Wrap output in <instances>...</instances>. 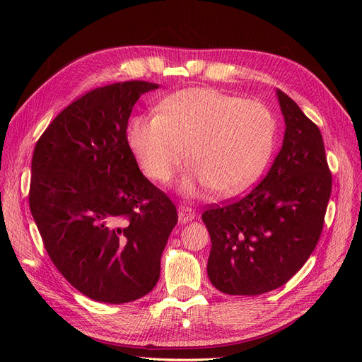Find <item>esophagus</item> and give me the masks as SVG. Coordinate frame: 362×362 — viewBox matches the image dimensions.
Returning a JSON list of instances; mask_svg holds the SVG:
<instances>
[{
  "label": "esophagus",
  "instance_id": "1",
  "mask_svg": "<svg viewBox=\"0 0 362 362\" xmlns=\"http://www.w3.org/2000/svg\"><path fill=\"white\" fill-rule=\"evenodd\" d=\"M194 218H195V211L192 210L191 206H186V205L179 206V221L180 223L191 221Z\"/></svg>",
  "mask_w": 362,
  "mask_h": 362
}]
</instances>
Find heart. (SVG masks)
Returning a JSON list of instances; mask_svg holds the SVG:
<instances>
[{"label": "heart", "mask_w": 362, "mask_h": 362, "mask_svg": "<svg viewBox=\"0 0 362 362\" xmlns=\"http://www.w3.org/2000/svg\"><path fill=\"white\" fill-rule=\"evenodd\" d=\"M276 123L264 104L211 88H189L164 98L156 116L135 117L127 142L144 173L158 183L175 177L185 160L183 195L202 189L235 195L248 187L267 164Z\"/></svg>", "instance_id": "heart-1"}]
</instances>
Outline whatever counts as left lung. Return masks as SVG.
Segmentation results:
<instances>
[{"label": "left lung", "mask_w": 362, "mask_h": 362, "mask_svg": "<svg viewBox=\"0 0 362 362\" xmlns=\"http://www.w3.org/2000/svg\"><path fill=\"white\" fill-rule=\"evenodd\" d=\"M281 149L252 191L202 213L211 236L206 272L227 295H261L292 279L315 250L332 194L320 129L277 89Z\"/></svg>", "instance_id": "obj_1"}]
</instances>
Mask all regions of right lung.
Here are the masks:
<instances>
[{
  "mask_svg": "<svg viewBox=\"0 0 362 362\" xmlns=\"http://www.w3.org/2000/svg\"><path fill=\"white\" fill-rule=\"evenodd\" d=\"M157 83L97 88L66 107L36 142L29 206L45 250L85 296L136 300L154 289L177 223L171 199L139 170L127 142L133 105Z\"/></svg>",
  "mask_w": 362,
  "mask_h": 362,
  "instance_id": "add662e5",
  "label": "right lung"
}]
</instances>
